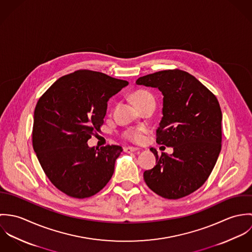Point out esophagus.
I'll return each mask as SVG.
<instances>
[{
  "label": "esophagus",
  "mask_w": 252,
  "mask_h": 252,
  "mask_svg": "<svg viewBox=\"0 0 252 252\" xmlns=\"http://www.w3.org/2000/svg\"><path fill=\"white\" fill-rule=\"evenodd\" d=\"M140 148L138 147H133V146H127V147H124V152L126 153H130V152H136V151H139Z\"/></svg>",
  "instance_id": "34e87169"
}]
</instances>
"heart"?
I'll list each match as a JSON object with an SVG mask.
<instances>
[{
    "mask_svg": "<svg viewBox=\"0 0 252 252\" xmlns=\"http://www.w3.org/2000/svg\"><path fill=\"white\" fill-rule=\"evenodd\" d=\"M131 99L133 103L139 108H143L149 103H154L153 96L148 91H145V90H138L134 92L131 95ZM144 134H145V129L139 127V128L128 130L125 133V137L134 143H142L144 140Z\"/></svg>",
    "mask_w": 252,
    "mask_h": 252,
    "instance_id": "b5f03b06",
    "label": "heart"
}]
</instances>
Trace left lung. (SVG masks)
Segmentation results:
<instances>
[{"mask_svg":"<svg viewBox=\"0 0 252 252\" xmlns=\"http://www.w3.org/2000/svg\"><path fill=\"white\" fill-rule=\"evenodd\" d=\"M138 85L158 88L163 98V117L156 143L174 152L155 148L156 166L144 173L147 186L166 199H180L199 189L210 177L221 150L222 113L216 96L195 76L181 70L150 73Z\"/></svg>","mask_w":252,"mask_h":252,"instance_id":"1","label":"left lung"}]
</instances>
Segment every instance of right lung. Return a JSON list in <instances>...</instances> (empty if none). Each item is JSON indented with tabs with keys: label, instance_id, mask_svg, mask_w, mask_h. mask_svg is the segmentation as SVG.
<instances>
[{
	"label": "right lung",
	"instance_id": "right-lung-1",
	"mask_svg": "<svg viewBox=\"0 0 252 252\" xmlns=\"http://www.w3.org/2000/svg\"><path fill=\"white\" fill-rule=\"evenodd\" d=\"M127 85L103 72L79 70L60 77L38 99L33 147L46 177L66 195L91 197L111 179L122 147H89L87 141L100 131L108 99Z\"/></svg>",
	"mask_w": 252,
	"mask_h": 252
}]
</instances>
